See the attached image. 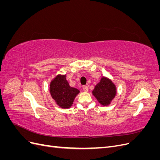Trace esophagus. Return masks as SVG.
<instances>
[{"instance_id": "obj_1", "label": "esophagus", "mask_w": 160, "mask_h": 160, "mask_svg": "<svg viewBox=\"0 0 160 160\" xmlns=\"http://www.w3.org/2000/svg\"><path fill=\"white\" fill-rule=\"evenodd\" d=\"M83 90L85 92L88 91V87L86 86V85L83 86Z\"/></svg>"}]
</instances>
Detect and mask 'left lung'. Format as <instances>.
<instances>
[{
	"mask_svg": "<svg viewBox=\"0 0 160 160\" xmlns=\"http://www.w3.org/2000/svg\"><path fill=\"white\" fill-rule=\"evenodd\" d=\"M92 93L101 105H108L116 95V87L110 79L103 77Z\"/></svg>",
	"mask_w": 160,
	"mask_h": 160,
	"instance_id": "obj_1",
	"label": "left lung"
}]
</instances>
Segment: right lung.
I'll return each instance as SVG.
<instances>
[{"label": "right lung", "mask_w": 160, "mask_h": 160, "mask_svg": "<svg viewBox=\"0 0 160 160\" xmlns=\"http://www.w3.org/2000/svg\"><path fill=\"white\" fill-rule=\"evenodd\" d=\"M50 93L57 104L63 109L69 108L79 91L69 86L66 75H57L50 84Z\"/></svg>", "instance_id": "1"}]
</instances>
